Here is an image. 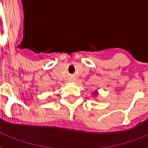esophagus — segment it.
Masks as SVG:
<instances>
[{
  "label": "esophagus",
  "instance_id": "1",
  "mask_svg": "<svg viewBox=\"0 0 148 148\" xmlns=\"http://www.w3.org/2000/svg\"><path fill=\"white\" fill-rule=\"evenodd\" d=\"M69 82H74V80H72V79H71V80H70Z\"/></svg>",
  "mask_w": 148,
  "mask_h": 148
}]
</instances>
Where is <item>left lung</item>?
I'll return each mask as SVG.
<instances>
[{
	"label": "left lung",
	"mask_w": 148,
	"mask_h": 148,
	"mask_svg": "<svg viewBox=\"0 0 148 148\" xmlns=\"http://www.w3.org/2000/svg\"><path fill=\"white\" fill-rule=\"evenodd\" d=\"M93 95H94V96H97V91H96L95 93H93Z\"/></svg>",
	"instance_id": "obj_1"
}]
</instances>
